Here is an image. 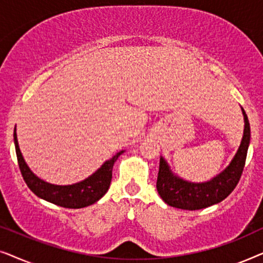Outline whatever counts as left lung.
<instances>
[{
  "label": "left lung",
  "mask_w": 263,
  "mask_h": 263,
  "mask_svg": "<svg viewBox=\"0 0 263 263\" xmlns=\"http://www.w3.org/2000/svg\"><path fill=\"white\" fill-rule=\"evenodd\" d=\"M244 116V135L240 146L237 151L231 164L214 177L212 181L206 183H189L176 177L171 174L166 161L160 158L159 172L157 178V190L161 199L168 206L181 208L186 211H196L210 207L212 204L221 202L233 192L238 184L240 176L243 174L246 165L248 147L250 142V125L248 121L246 111Z\"/></svg>",
  "instance_id": "1"
}]
</instances>
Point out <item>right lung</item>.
I'll use <instances>...</instances> for the list:
<instances>
[{"label":"right lung","instance_id":"1","mask_svg":"<svg viewBox=\"0 0 263 263\" xmlns=\"http://www.w3.org/2000/svg\"><path fill=\"white\" fill-rule=\"evenodd\" d=\"M14 143H15L17 164L28 188L41 199L64 208H84L102 199L110 186L115 161L123 153V151H121L110 160L105 161L98 171H96L85 181L73 185H53L39 179L28 168L21 156L15 130H14Z\"/></svg>","mask_w":263,"mask_h":263}]
</instances>
